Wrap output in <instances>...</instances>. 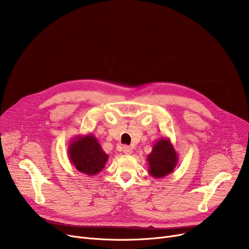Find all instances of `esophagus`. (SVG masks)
I'll return each instance as SVG.
<instances>
[{
  "label": "esophagus",
  "instance_id": "obj_1",
  "mask_svg": "<svg viewBox=\"0 0 249 249\" xmlns=\"http://www.w3.org/2000/svg\"><path fill=\"white\" fill-rule=\"evenodd\" d=\"M123 152H124L125 154H131V153L133 152V150H132V148L130 147V146L125 145V146H123Z\"/></svg>",
  "mask_w": 249,
  "mask_h": 249
}]
</instances>
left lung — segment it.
<instances>
[{
	"label": "left lung",
	"instance_id": "8db88e82",
	"mask_svg": "<svg viewBox=\"0 0 249 249\" xmlns=\"http://www.w3.org/2000/svg\"><path fill=\"white\" fill-rule=\"evenodd\" d=\"M178 161V155L171 139L161 137L155 142L147 155L148 173L154 178H161L174 172Z\"/></svg>",
	"mask_w": 249,
	"mask_h": 249
}]
</instances>
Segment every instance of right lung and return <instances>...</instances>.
Segmentation results:
<instances>
[{
  "instance_id": "obj_1",
  "label": "right lung",
  "mask_w": 249,
  "mask_h": 249,
  "mask_svg": "<svg viewBox=\"0 0 249 249\" xmlns=\"http://www.w3.org/2000/svg\"><path fill=\"white\" fill-rule=\"evenodd\" d=\"M68 154L76 171L89 177L98 175L109 159L91 133L75 136L70 142Z\"/></svg>"
}]
</instances>
